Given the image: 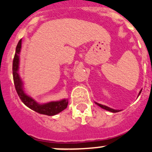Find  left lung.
<instances>
[{"label":"left lung","mask_w":152,"mask_h":152,"mask_svg":"<svg viewBox=\"0 0 152 152\" xmlns=\"http://www.w3.org/2000/svg\"><path fill=\"white\" fill-rule=\"evenodd\" d=\"M141 92H142V91H141L140 92H139V94H141ZM96 104H97V105L99 106V107H101V108L104 109V110H106L110 111V112H112V113H117V112H119V111H120V110H113V109H112V108H110V107H107V106L102 105V104H100V103H96Z\"/></svg>","instance_id":"8db88e82"}]
</instances>
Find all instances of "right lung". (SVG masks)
Instances as JSON below:
<instances>
[{
    "label": "right lung",
    "instance_id": "right-lung-1",
    "mask_svg": "<svg viewBox=\"0 0 152 152\" xmlns=\"http://www.w3.org/2000/svg\"><path fill=\"white\" fill-rule=\"evenodd\" d=\"M21 44H22V39L19 41L18 44L16 48V52L14 55L13 61V77L14 86H15L16 91L17 94L20 96V100L23 103L30 108L31 110L36 111L40 114H44L47 116H54L56 114L59 113L64 109L68 107V100L67 99L59 100V101H52L49 103H44V104H39L33 98L25 94L23 87V82L21 80L20 75H19V64H20V52L21 49Z\"/></svg>",
    "mask_w": 152,
    "mask_h": 152
}]
</instances>
